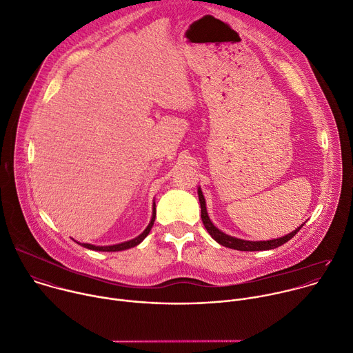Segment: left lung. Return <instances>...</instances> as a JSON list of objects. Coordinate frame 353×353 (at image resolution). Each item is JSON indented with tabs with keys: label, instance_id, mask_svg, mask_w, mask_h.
<instances>
[{
	"label": "left lung",
	"instance_id": "left-lung-1",
	"mask_svg": "<svg viewBox=\"0 0 353 353\" xmlns=\"http://www.w3.org/2000/svg\"><path fill=\"white\" fill-rule=\"evenodd\" d=\"M198 198H199V203H201V217H202V223L205 225V228L208 230V232L212 236V239L219 243L223 247L231 248V250H237V251H268V250H274L277 247H281L283 244H285L287 241H290L295 234L302 228V225H299L296 230H294L292 232L287 234L284 237L280 239H274V240H269V241H248V240H241V239H236L231 237L228 234L220 231L209 219L208 212H206V202L203 198V194L201 191V188H198Z\"/></svg>",
	"mask_w": 353,
	"mask_h": 353
}]
</instances>
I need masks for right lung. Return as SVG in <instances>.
Listing matches in <instances>:
<instances>
[{"label":"right lung","instance_id":"right-lung-1","mask_svg":"<svg viewBox=\"0 0 353 353\" xmlns=\"http://www.w3.org/2000/svg\"><path fill=\"white\" fill-rule=\"evenodd\" d=\"M155 216H157V210H155V203H154V212H152V217H151V221L150 224L147 225V228L140 234L139 237L130 240V241H125V243H121V244H114V245H106V247H97V245H92V244H80L81 247L87 248V250H92V251H101V252H116V251H125V250H129V248H133V247H137L147 236L150 234L152 225H154V221H155Z\"/></svg>","mask_w":353,"mask_h":353}]
</instances>
